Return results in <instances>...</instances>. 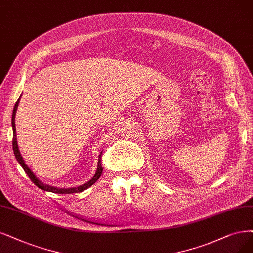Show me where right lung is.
I'll use <instances>...</instances> for the list:
<instances>
[{"label": "right lung", "mask_w": 253, "mask_h": 253, "mask_svg": "<svg viewBox=\"0 0 253 253\" xmlns=\"http://www.w3.org/2000/svg\"><path fill=\"white\" fill-rule=\"evenodd\" d=\"M20 99L21 97L18 98V100L16 101L15 105H14V108H13V112H12V120H11V123H12V129H13V138H12V148H13V152H14V156L16 158V161L20 163V165L23 167L24 171L26 172V174L29 176V178L31 179V181L36 185L39 186L40 189H42V191H48V192H52V193H56V194H73V193H79V192H82L84 190L88 189L89 186H91L93 183H95L99 178L100 176L102 174V171H103V168L101 166V155H102V151L100 152V155H99V162H98V168H97V172L95 174V176L92 177V178L87 181L86 183H84L80 186H77V188H71V189H59V188H54V186H50L48 184H43L42 181H40L39 179H37V177L31 172V170L29 169V167H28L24 160L23 157L20 153V150H18V147H17V142H16V131H15V112H16V109H17V106H18V103H20Z\"/></svg>", "instance_id": "obj_1"}]
</instances>
